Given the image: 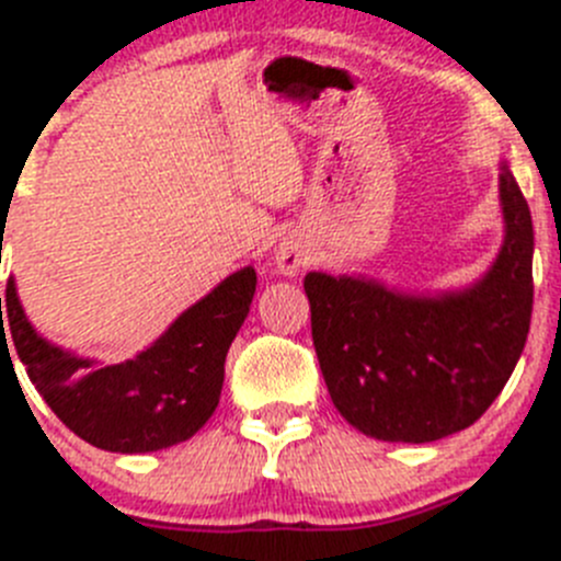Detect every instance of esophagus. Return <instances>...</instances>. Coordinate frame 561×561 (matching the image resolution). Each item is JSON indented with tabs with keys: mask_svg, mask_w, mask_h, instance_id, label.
I'll list each match as a JSON object with an SVG mask.
<instances>
[{
	"mask_svg": "<svg viewBox=\"0 0 561 561\" xmlns=\"http://www.w3.org/2000/svg\"><path fill=\"white\" fill-rule=\"evenodd\" d=\"M311 264V250L300 241H284V244L275 250V266L277 272L284 275H297L300 270Z\"/></svg>",
	"mask_w": 561,
	"mask_h": 561,
	"instance_id": "1",
	"label": "esophagus"
}]
</instances>
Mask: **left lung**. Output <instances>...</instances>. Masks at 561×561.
<instances>
[{
    "label": "left lung",
    "mask_w": 561,
    "mask_h": 561,
    "mask_svg": "<svg viewBox=\"0 0 561 561\" xmlns=\"http://www.w3.org/2000/svg\"><path fill=\"white\" fill-rule=\"evenodd\" d=\"M505 241L489 275L460 295H396L374 280L309 272L311 340L334 408L379 440L427 444L492 408L512 376L534 306V225L503 168Z\"/></svg>",
    "instance_id": "1"
}]
</instances>
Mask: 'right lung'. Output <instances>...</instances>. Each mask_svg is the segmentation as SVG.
Segmentation results:
<instances>
[{
  "mask_svg": "<svg viewBox=\"0 0 561 561\" xmlns=\"http://www.w3.org/2000/svg\"><path fill=\"white\" fill-rule=\"evenodd\" d=\"M255 280L250 266L236 272L137 359L106 368L44 342L8 280L0 356L4 351L10 359L8 345L16 348L49 410L87 444L123 455L157 453L199 433L219 404L227 351L250 311Z\"/></svg>",
  "mask_w": 561,
  "mask_h": 561,
  "instance_id": "add662e5",
  "label": "right lung"
}]
</instances>
